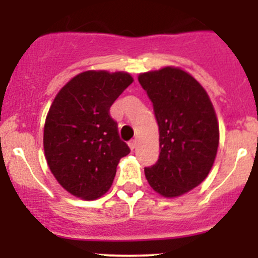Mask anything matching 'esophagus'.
<instances>
[{"label": "esophagus", "instance_id": "1", "mask_svg": "<svg viewBox=\"0 0 258 258\" xmlns=\"http://www.w3.org/2000/svg\"><path fill=\"white\" fill-rule=\"evenodd\" d=\"M128 146H130V148H131V150L134 151L135 148L137 147V141H136V140H132V141L128 142Z\"/></svg>", "mask_w": 258, "mask_h": 258}]
</instances>
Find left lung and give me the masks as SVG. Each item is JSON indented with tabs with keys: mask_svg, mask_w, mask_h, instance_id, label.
Here are the masks:
<instances>
[{
	"mask_svg": "<svg viewBox=\"0 0 258 258\" xmlns=\"http://www.w3.org/2000/svg\"><path fill=\"white\" fill-rule=\"evenodd\" d=\"M160 130V156L145 168L150 186L165 197H177L209 175L217 153L218 122L205 88L175 67L141 74Z\"/></svg>",
	"mask_w": 258,
	"mask_h": 258,
	"instance_id": "1",
	"label": "left lung"
}]
</instances>
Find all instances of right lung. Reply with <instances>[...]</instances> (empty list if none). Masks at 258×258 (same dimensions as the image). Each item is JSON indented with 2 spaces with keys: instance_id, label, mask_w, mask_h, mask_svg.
Masks as SVG:
<instances>
[{
  "instance_id": "right-lung-1",
  "label": "right lung",
  "mask_w": 258,
  "mask_h": 258,
  "mask_svg": "<svg viewBox=\"0 0 258 258\" xmlns=\"http://www.w3.org/2000/svg\"><path fill=\"white\" fill-rule=\"evenodd\" d=\"M132 81L126 72L86 71L54 97L43 148L51 172L74 196L96 200L106 194L119 160L131 151L119 139L110 107Z\"/></svg>"
}]
</instances>
